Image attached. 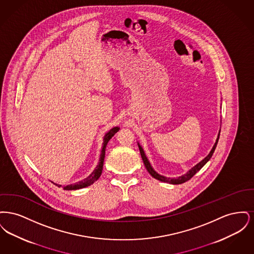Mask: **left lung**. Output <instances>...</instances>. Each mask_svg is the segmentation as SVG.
<instances>
[{
    "instance_id": "1",
    "label": "left lung",
    "mask_w": 254,
    "mask_h": 254,
    "mask_svg": "<svg viewBox=\"0 0 254 254\" xmlns=\"http://www.w3.org/2000/svg\"><path fill=\"white\" fill-rule=\"evenodd\" d=\"M219 136H220V130H219V133H218L217 139H216L214 145L212 146L211 150L209 151V153H208L201 162H199L198 164H196L194 167H192L189 171H187L185 174H183L181 176H178V177H176V178L166 177V176H164V175L159 174L157 171H155L154 169L152 168V166H151V164L149 163L148 159L145 156V151H144L143 147L141 146V145H140L139 143H138V146H139V149H140V153H141V156H142V159H143V162H144V164H145V169H146V170L148 171V173H149L153 178L157 179L159 181L166 182V183L172 184V185H179V184H183V183H185V182L189 181V180L193 176L194 174H196V173H197L200 169H202V168L205 166V164L209 161V159L211 158L213 152H214V150H215V148H216L218 140H219Z\"/></svg>"
}]
</instances>
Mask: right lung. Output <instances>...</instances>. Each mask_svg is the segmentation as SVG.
<instances>
[{"mask_svg":"<svg viewBox=\"0 0 254 254\" xmlns=\"http://www.w3.org/2000/svg\"><path fill=\"white\" fill-rule=\"evenodd\" d=\"M120 127H115L113 128H111L108 132L105 134L104 139H103V147L101 150V154H100V159H99V163L97 165L95 169L90 173L89 176H87L84 180L82 181L76 182L74 184H70L67 186H62V185H58L53 183L54 185H56L59 188H63L64 190H80V189H84L85 187H88L90 185H92L94 182L97 181L99 179V177L102 174V170H103V166H104V160H105V155H106V147L109 143V140L115 135V133L119 131Z\"/></svg>","mask_w":254,"mask_h":254,"instance_id":"obj_1","label":"right lung"}]
</instances>
